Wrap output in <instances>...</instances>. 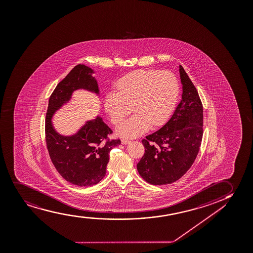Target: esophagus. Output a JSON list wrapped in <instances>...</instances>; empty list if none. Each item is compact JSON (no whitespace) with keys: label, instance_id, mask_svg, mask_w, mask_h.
Wrapping results in <instances>:
<instances>
[{"label":"esophagus","instance_id":"obj_1","mask_svg":"<svg viewBox=\"0 0 253 253\" xmlns=\"http://www.w3.org/2000/svg\"><path fill=\"white\" fill-rule=\"evenodd\" d=\"M122 144L124 145H127V144L130 143V140H128V139H122Z\"/></svg>","mask_w":253,"mask_h":253}]
</instances>
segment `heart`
Wrapping results in <instances>:
<instances>
[{"label": "heart", "instance_id": "b5f03b06", "mask_svg": "<svg viewBox=\"0 0 253 253\" xmlns=\"http://www.w3.org/2000/svg\"><path fill=\"white\" fill-rule=\"evenodd\" d=\"M117 91L107 92L104 106L113 124L134 113L118 125L123 137H136L146 133L151 125L159 127L169 118L179 95V83L172 72L138 70L120 78Z\"/></svg>", "mask_w": 253, "mask_h": 253}]
</instances>
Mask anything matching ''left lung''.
I'll use <instances>...</instances> for the list:
<instances>
[{
  "mask_svg": "<svg viewBox=\"0 0 253 253\" xmlns=\"http://www.w3.org/2000/svg\"><path fill=\"white\" fill-rule=\"evenodd\" d=\"M180 103L168 122L142 140L145 153L137 164L140 176L153 185L170 184L190 169L203 136V106L196 87L180 65Z\"/></svg>",
  "mask_w": 253,
  "mask_h": 253,
  "instance_id": "1",
  "label": "left lung"
}]
</instances>
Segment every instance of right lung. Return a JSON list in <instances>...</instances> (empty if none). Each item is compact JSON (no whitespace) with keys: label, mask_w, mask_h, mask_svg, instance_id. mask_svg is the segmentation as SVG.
Instances as JSON below:
<instances>
[{"label":"right lung","mask_w":253,"mask_h":253,"mask_svg":"<svg viewBox=\"0 0 253 253\" xmlns=\"http://www.w3.org/2000/svg\"><path fill=\"white\" fill-rule=\"evenodd\" d=\"M94 73L87 66H76L51 94L46 114L45 134L50 159L66 181L79 187L93 186L105 177L110 152L121 144L120 140L108 139L113 131L99 116L86 121L72 135L60 134L53 127V115L68 103L74 91L84 89L100 94Z\"/></svg>","instance_id":"1"}]
</instances>
